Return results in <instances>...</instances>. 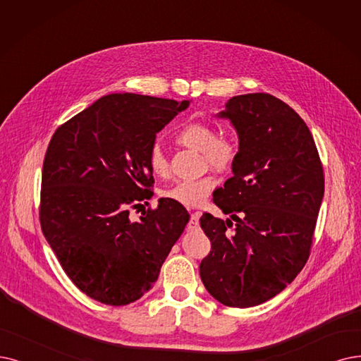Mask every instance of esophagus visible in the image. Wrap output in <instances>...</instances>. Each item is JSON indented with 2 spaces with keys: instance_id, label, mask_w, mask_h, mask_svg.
I'll return each instance as SVG.
<instances>
[{
  "instance_id": "esophagus-1",
  "label": "esophagus",
  "mask_w": 361,
  "mask_h": 361,
  "mask_svg": "<svg viewBox=\"0 0 361 361\" xmlns=\"http://www.w3.org/2000/svg\"><path fill=\"white\" fill-rule=\"evenodd\" d=\"M200 216H201V212H195V213L191 214V219H190V222H188V229H191V231L198 229Z\"/></svg>"
}]
</instances>
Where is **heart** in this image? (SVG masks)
Returning a JSON list of instances; mask_svg holds the SVG:
<instances>
[{
	"label": "heart",
	"mask_w": 361,
	"mask_h": 361,
	"mask_svg": "<svg viewBox=\"0 0 361 361\" xmlns=\"http://www.w3.org/2000/svg\"><path fill=\"white\" fill-rule=\"evenodd\" d=\"M176 142L180 145L200 151L204 157V164L218 171H229L238 160V145L233 136L226 133H218L216 127L209 123H190L179 128ZM148 167L155 178H167L170 173V164L163 149L154 145L147 158ZM218 179L212 173L197 178L175 182L163 191L166 198H171L178 203L195 207L200 206L214 190Z\"/></svg>",
	"instance_id": "b5f03b06"
}]
</instances>
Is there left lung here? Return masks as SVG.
Returning a JSON list of instances; mask_svg holds the SVG:
<instances>
[{"mask_svg":"<svg viewBox=\"0 0 361 361\" xmlns=\"http://www.w3.org/2000/svg\"><path fill=\"white\" fill-rule=\"evenodd\" d=\"M219 115L234 124L240 149L234 176L213 203L236 225L201 216L212 249L200 277L221 304L249 308L279 295L305 267L324 173L310 128L276 96H234Z\"/></svg>","mask_w":361,"mask_h":361,"instance_id":"1","label":"left lung"}]
</instances>
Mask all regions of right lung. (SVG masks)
Masks as SVG:
<instances>
[{"label": "right lung", "mask_w": 361, "mask_h": 361, "mask_svg": "<svg viewBox=\"0 0 361 361\" xmlns=\"http://www.w3.org/2000/svg\"><path fill=\"white\" fill-rule=\"evenodd\" d=\"M190 100L114 93L57 127L42 164L39 224L78 289L121 307L158 279L190 214L171 198L132 221L154 192L147 158L155 135Z\"/></svg>", "instance_id": "add662e5"}]
</instances>
